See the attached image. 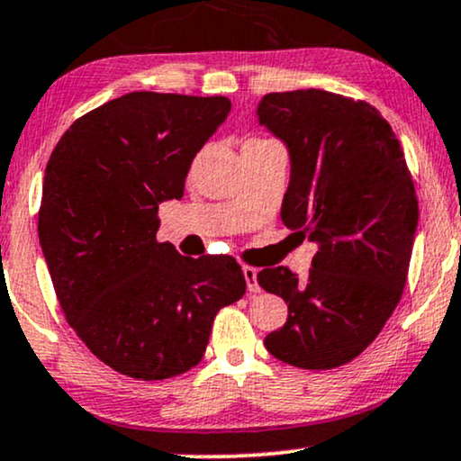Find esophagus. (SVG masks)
Returning <instances> with one entry per match:
<instances>
[{"instance_id":"obj_1","label":"esophagus","mask_w":461,"mask_h":461,"mask_svg":"<svg viewBox=\"0 0 461 461\" xmlns=\"http://www.w3.org/2000/svg\"><path fill=\"white\" fill-rule=\"evenodd\" d=\"M242 274H244V281H247V289L250 291V294H259L258 270H255V267H250V266H244Z\"/></svg>"}]
</instances>
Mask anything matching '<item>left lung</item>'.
Here are the masks:
<instances>
[{
	"mask_svg": "<svg viewBox=\"0 0 461 461\" xmlns=\"http://www.w3.org/2000/svg\"><path fill=\"white\" fill-rule=\"evenodd\" d=\"M255 114L289 150L283 223L317 244L302 281L285 266L258 274L289 311L264 345L295 368H338L375 340L402 298L415 185L392 125L370 104L298 89L267 93Z\"/></svg>",
	"mask_w": 461,
	"mask_h": 461,
	"instance_id": "obj_1",
	"label": "left lung"
}]
</instances>
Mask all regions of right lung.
I'll return each instance as SVG.
<instances>
[{"mask_svg":"<svg viewBox=\"0 0 461 461\" xmlns=\"http://www.w3.org/2000/svg\"><path fill=\"white\" fill-rule=\"evenodd\" d=\"M231 110L227 97L133 91L80 116L52 150L38 236L57 298L110 368L163 381L200 364L214 314L247 291L236 259L157 242L163 202Z\"/></svg>","mask_w":461,"mask_h":461,"instance_id":"obj_1","label":"right lung"}]
</instances>
